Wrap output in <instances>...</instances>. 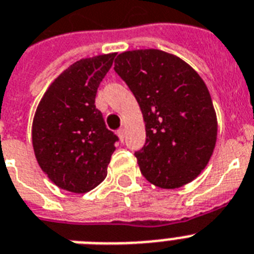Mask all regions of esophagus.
Masks as SVG:
<instances>
[{
  "label": "esophagus",
  "mask_w": 254,
  "mask_h": 254,
  "mask_svg": "<svg viewBox=\"0 0 254 254\" xmlns=\"http://www.w3.org/2000/svg\"><path fill=\"white\" fill-rule=\"evenodd\" d=\"M117 135H119L121 142H124V139H125V129H124V127L119 129V130H117Z\"/></svg>",
  "instance_id": "1"
}]
</instances>
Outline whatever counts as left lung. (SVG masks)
<instances>
[{"label": "left lung", "mask_w": 254, "mask_h": 254, "mask_svg": "<svg viewBox=\"0 0 254 254\" xmlns=\"http://www.w3.org/2000/svg\"><path fill=\"white\" fill-rule=\"evenodd\" d=\"M116 72L139 104L146 143L134 153L140 173L161 189L191 182L217 140V117L203 78L186 62L156 49L125 51Z\"/></svg>", "instance_id": "1"}]
</instances>
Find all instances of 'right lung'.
<instances>
[{
  "label": "right lung",
  "mask_w": 254,
  "mask_h": 254,
  "mask_svg": "<svg viewBox=\"0 0 254 254\" xmlns=\"http://www.w3.org/2000/svg\"><path fill=\"white\" fill-rule=\"evenodd\" d=\"M116 53L81 59L55 78L42 97L32 125L38 165L58 187L84 193L107 176L119 138L95 107L98 86Z\"/></svg>",
  "instance_id": "obj_1"
}]
</instances>
